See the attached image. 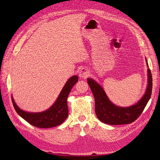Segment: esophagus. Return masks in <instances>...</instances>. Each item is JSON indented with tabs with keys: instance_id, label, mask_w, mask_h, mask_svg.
Wrapping results in <instances>:
<instances>
[{
	"instance_id": "obj_1",
	"label": "esophagus",
	"mask_w": 160,
	"mask_h": 160,
	"mask_svg": "<svg viewBox=\"0 0 160 160\" xmlns=\"http://www.w3.org/2000/svg\"><path fill=\"white\" fill-rule=\"evenodd\" d=\"M89 71L87 68H83L79 71V77L83 79H86L89 76Z\"/></svg>"
}]
</instances>
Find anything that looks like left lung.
Wrapping results in <instances>:
<instances>
[{
    "label": "left lung",
    "instance_id": "obj_1",
    "mask_svg": "<svg viewBox=\"0 0 160 160\" xmlns=\"http://www.w3.org/2000/svg\"><path fill=\"white\" fill-rule=\"evenodd\" d=\"M147 65L148 66L147 59ZM148 85L146 93L138 102L131 107H118L111 102L103 88L96 82L88 79V83L95 98V109L98 118L104 123L123 125L133 122L142 114L149 100L152 91V76L150 69H148Z\"/></svg>",
    "mask_w": 160,
    "mask_h": 160
}]
</instances>
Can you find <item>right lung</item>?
Segmentation results:
<instances>
[{
	"label": "right lung",
	"instance_id": "right-lung-1",
	"mask_svg": "<svg viewBox=\"0 0 160 160\" xmlns=\"http://www.w3.org/2000/svg\"><path fill=\"white\" fill-rule=\"evenodd\" d=\"M78 81V77H71L64 85L63 88L55 103L45 111L41 113H28L24 111L16 105L12 97V102L17 113L31 125L39 128H50L57 126L65 122L68 116L69 111L67 99L74 85Z\"/></svg>",
	"mask_w": 160,
	"mask_h": 160
}]
</instances>
